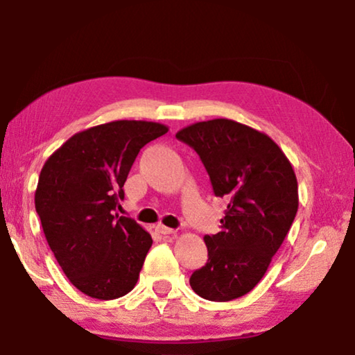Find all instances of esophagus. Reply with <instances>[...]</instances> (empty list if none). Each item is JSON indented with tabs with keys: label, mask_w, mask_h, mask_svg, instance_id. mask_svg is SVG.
Returning <instances> with one entry per match:
<instances>
[{
	"label": "esophagus",
	"mask_w": 355,
	"mask_h": 355,
	"mask_svg": "<svg viewBox=\"0 0 355 355\" xmlns=\"http://www.w3.org/2000/svg\"><path fill=\"white\" fill-rule=\"evenodd\" d=\"M157 230H158V232H160L162 235H171V234L176 232V230H174V229L166 227V225H163V224H158V225H157Z\"/></svg>",
	"instance_id": "1"
}]
</instances>
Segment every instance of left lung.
<instances>
[{"label": "left lung", "mask_w": 355, "mask_h": 355, "mask_svg": "<svg viewBox=\"0 0 355 355\" xmlns=\"http://www.w3.org/2000/svg\"><path fill=\"white\" fill-rule=\"evenodd\" d=\"M198 153L216 197L227 200L220 232L205 235L208 263L190 286L208 301H232L259 284L297 211V181L282 148L264 132L227 118L176 135Z\"/></svg>", "instance_id": "8db88e82"}]
</instances>
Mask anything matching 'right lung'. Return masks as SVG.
<instances>
[{"instance_id": "add662e5", "label": "right lung", "mask_w": 355, "mask_h": 355, "mask_svg": "<svg viewBox=\"0 0 355 355\" xmlns=\"http://www.w3.org/2000/svg\"><path fill=\"white\" fill-rule=\"evenodd\" d=\"M168 132L153 121L118 120L76 132L40 173L35 208L49 248L81 293L115 300L135 288L150 234L115 214L141 148Z\"/></svg>"}]
</instances>
